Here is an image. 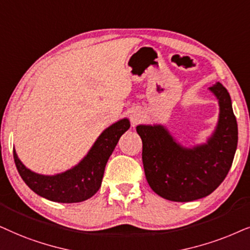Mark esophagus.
Returning a JSON list of instances; mask_svg holds the SVG:
<instances>
[{"instance_id": "1", "label": "esophagus", "mask_w": 250, "mask_h": 250, "mask_svg": "<svg viewBox=\"0 0 250 250\" xmlns=\"http://www.w3.org/2000/svg\"><path fill=\"white\" fill-rule=\"evenodd\" d=\"M142 119H143V115H142L141 112H139V111H132V112H131L130 120H131L132 125H136L138 122L142 121Z\"/></svg>"}]
</instances>
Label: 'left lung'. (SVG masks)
<instances>
[{"label":"left lung","mask_w":250,"mask_h":250,"mask_svg":"<svg viewBox=\"0 0 250 250\" xmlns=\"http://www.w3.org/2000/svg\"><path fill=\"white\" fill-rule=\"evenodd\" d=\"M218 99L219 118L206 144L184 147L161 125H137L143 142V166L156 194L176 202L205 198L222 184L238 145V125L231 97L217 82L209 88Z\"/></svg>","instance_id":"left-lung-1"}]
</instances>
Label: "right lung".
<instances>
[{
  "label": "right lung",
  "instance_id": "obj_1",
  "mask_svg": "<svg viewBox=\"0 0 250 250\" xmlns=\"http://www.w3.org/2000/svg\"><path fill=\"white\" fill-rule=\"evenodd\" d=\"M130 128L128 119L113 123L102 132L84 158L69 170L53 176L40 175L21 164L15 149L13 159L22 181L40 197L62 204H74L91 198L102 185L105 166L119 139Z\"/></svg>",
  "mask_w": 250,
  "mask_h": 250
}]
</instances>
